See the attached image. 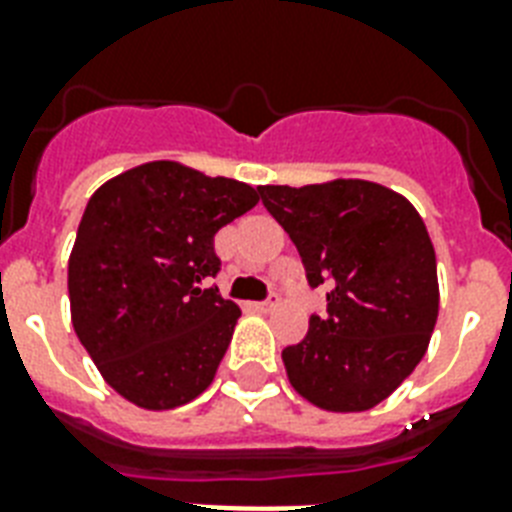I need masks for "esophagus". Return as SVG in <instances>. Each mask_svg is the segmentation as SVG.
<instances>
[{"label":"esophagus","mask_w":512,"mask_h":512,"mask_svg":"<svg viewBox=\"0 0 512 512\" xmlns=\"http://www.w3.org/2000/svg\"><path fill=\"white\" fill-rule=\"evenodd\" d=\"M252 308H255V311H260V313H268V311H273V308H276V303H273V300H265V303H252Z\"/></svg>","instance_id":"obj_1"}]
</instances>
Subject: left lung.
Instances as JSON below:
<instances>
[{"label":"left lung","mask_w":512,"mask_h":512,"mask_svg":"<svg viewBox=\"0 0 512 512\" xmlns=\"http://www.w3.org/2000/svg\"><path fill=\"white\" fill-rule=\"evenodd\" d=\"M295 241L327 319L281 350L292 388L327 412H366L414 372L438 319L436 252L420 212L369 180L257 185Z\"/></svg>","instance_id":"8db88e82"}]
</instances>
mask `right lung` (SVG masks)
I'll list each match as a JSON object with an SVG mask.
<instances>
[{"label": "right lung", "mask_w": 512, "mask_h": 512, "mask_svg": "<svg viewBox=\"0 0 512 512\" xmlns=\"http://www.w3.org/2000/svg\"><path fill=\"white\" fill-rule=\"evenodd\" d=\"M257 204L252 185L148 162L92 193L68 257L71 324L111 388L140 409L204 393L239 305L207 287L215 233Z\"/></svg>", "instance_id": "obj_1"}]
</instances>
